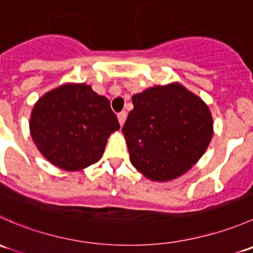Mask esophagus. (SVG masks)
I'll return each instance as SVG.
<instances>
[{
	"instance_id": "obj_1",
	"label": "esophagus",
	"mask_w": 253,
	"mask_h": 253,
	"mask_svg": "<svg viewBox=\"0 0 253 253\" xmlns=\"http://www.w3.org/2000/svg\"><path fill=\"white\" fill-rule=\"evenodd\" d=\"M126 117H127V114L125 111L120 112L119 115H117V119H119V122H120V126H124L125 121H126Z\"/></svg>"
}]
</instances>
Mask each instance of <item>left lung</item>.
I'll use <instances>...</instances> for the list:
<instances>
[{
    "label": "left lung",
    "mask_w": 253,
    "mask_h": 253,
    "mask_svg": "<svg viewBox=\"0 0 253 253\" xmlns=\"http://www.w3.org/2000/svg\"><path fill=\"white\" fill-rule=\"evenodd\" d=\"M122 133L132 165L152 181L178 177L200 160L213 119L200 96L180 83L155 85L132 98Z\"/></svg>",
    "instance_id": "1"
}]
</instances>
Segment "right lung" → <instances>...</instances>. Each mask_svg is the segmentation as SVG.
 Wrapping results in <instances>:
<instances>
[{
  "label": "right lung",
  "mask_w": 253,
  "mask_h": 253,
  "mask_svg": "<svg viewBox=\"0 0 253 253\" xmlns=\"http://www.w3.org/2000/svg\"><path fill=\"white\" fill-rule=\"evenodd\" d=\"M29 127L33 141L51 164L78 171L103 157L109 136L120 124L105 96L84 83H68L37 101Z\"/></svg>",
  "instance_id": "right-lung-1"
}]
</instances>
